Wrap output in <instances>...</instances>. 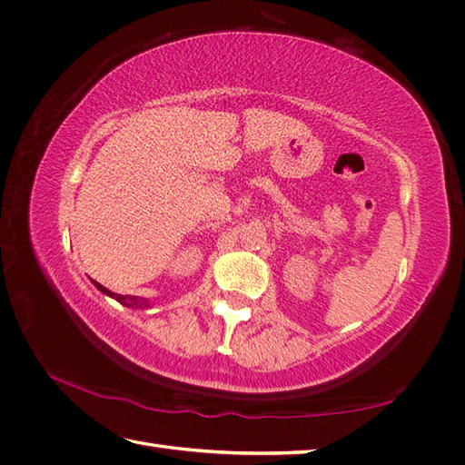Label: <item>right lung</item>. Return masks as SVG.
Returning <instances> with one entry per match:
<instances>
[{
	"mask_svg": "<svg viewBox=\"0 0 465 465\" xmlns=\"http://www.w3.org/2000/svg\"><path fill=\"white\" fill-rule=\"evenodd\" d=\"M94 283L97 285V290L104 292V293H107V295H112L114 300H117V302H120V303L127 305V308H132V305H140V308H142V305L145 303V302H142V300L132 298V295H120V293H114V292H110V290H107V288H104V285H102V283H97V282H94Z\"/></svg>",
	"mask_w": 465,
	"mask_h": 465,
	"instance_id": "obj_1",
	"label": "right lung"
}]
</instances>
